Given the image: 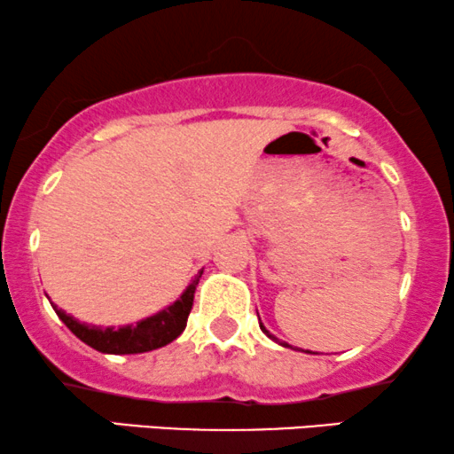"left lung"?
I'll return each instance as SVG.
<instances>
[{
	"label": "left lung",
	"instance_id": "8db88e82",
	"mask_svg": "<svg viewBox=\"0 0 454 454\" xmlns=\"http://www.w3.org/2000/svg\"><path fill=\"white\" fill-rule=\"evenodd\" d=\"M260 327H262V332H266V327H264V325H262V324H260ZM266 334H269V332H266ZM269 336L272 338V340H277V338H275V336H272V334H269ZM283 347H286V345H283Z\"/></svg>",
	"mask_w": 454,
	"mask_h": 454
}]
</instances>
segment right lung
<instances>
[{"instance_id":"1","label":"right lung","mask_w":454,"mask_h":454,"mask_svg":"<svg viewBox=\"0 0 454 454\" xmlns=\"http://www.w3.org/2000/svg\"><path fill=\"white\" fill-rule=\"evenodd\" d=\"M200 275L203 270L196 275V279L190 283L188 289L182 294V298L177 302H173L171 307L162 310L150 319L139 321L137 325H124V327H97V325H86L80 324L75 317H71L52 304V309L57 310V315L61 317L65 325L80 338L82 342L97 348L101 353H114V355H130V353H145L154 351L173 342L188 324V315L192 310L194 304V292L199 286Z\"/></svg>"}]
</instances>
